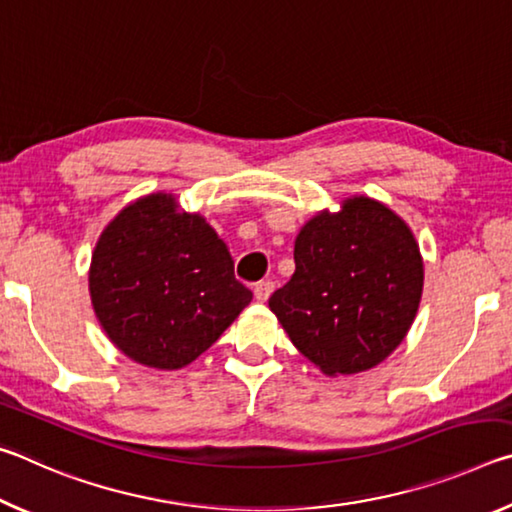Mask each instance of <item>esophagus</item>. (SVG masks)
<instances>
[{
	"instance_id": "34e87169",
	"label": "esophagus",
	"mask_w": 512,
	"mask_h": 512,
	"mask_svg": "<svg viewBox=\"0 0 512 512\" xmlns=\"http://www.w3.org/2000/svg\"><path fill=\"white\" fill-rule=\"evenodd\" d=\"M273 289H275V282L273 280H262V282H257L255 284V298L259 300V302H266L268 300V296H271L273 293Z\"/></svg>"
}]
</instances>
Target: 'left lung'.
Returning <instances> with one entry per match:
<instances>
[{
    "mask_svg": "<svg viewBox=\"0 0 512 512\" xmlns=\"http://www.w3.org/2000/svg\"><path fill=\"white\" fill-rule=\"evenodd\" d=\"M296 273L268 298L291 343L325 375H354L384 361L418 314L422 255L400 216L354 196L341 212L302 225Z\"/></svg>",
    "mask_w": 512,
    "mask_h": 512,
    "instance_id": "obj_1",
    "label": "left lung"
}]
</instances>
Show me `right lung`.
I'll use <instances>...</instances> for the list:
<instances>
[{
  "label": "right lung",
  "instance_id": "right-lung-1",
  "mask_svg": "<svg viewBox=\"0 0 512 512\" xmlns=\"http://www.w3.org/2000/svg\"><path fill=\"white\" fill-rule=\"evenodd\" d=\"M90 298L103 332L142 366L178 370L210 348L253 293L235 277L228 246L176 196L126 205L101 232Z\"/></svg>",
  "mask_w": 512,
  "mask_h": 512
}]
</instances>
